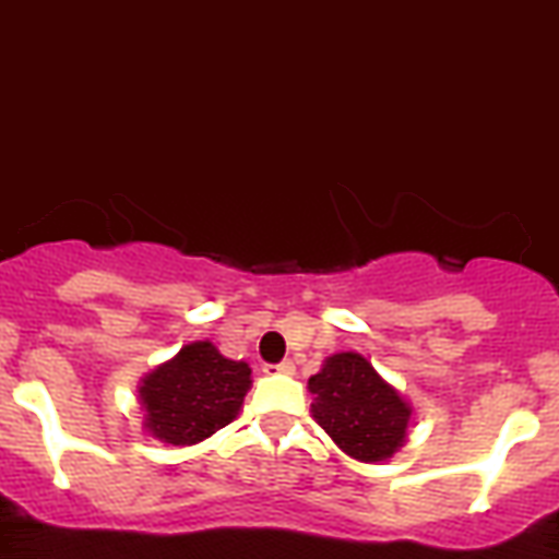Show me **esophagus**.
<instances>
[{"label":"esophagus","instance_id":"1","mask_svg":"<svg viewBox=\"0 0 559 559\" xmlns=\"http://www.w3.org/2000/svg\"><path fill=\"white\" fill-rule=\"evenodd\" d=\"M267 370H275V373L292 376V373H295V365H292V359H284V361H278V365H270Z\"/></svg>","mask_w":559,"mask_h":559}]
</instances>
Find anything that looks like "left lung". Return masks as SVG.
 Instances as JSON below:
<instances>
[{"instance_id":"8db88e82","label":"left lung","mask_w":559,"mask_h":559,"mask_svg":"<svg viewBox=\"0 0 559 559\" xmlns=\"http://www.w3.org/2000/svg\"><path fill=\"white\" fill-rule=\"evenodd\" d=\"M309 390L314 420L354 460H386L404 442L412 409L365 356L334 354Z\"/></svg>"}]
</instances>
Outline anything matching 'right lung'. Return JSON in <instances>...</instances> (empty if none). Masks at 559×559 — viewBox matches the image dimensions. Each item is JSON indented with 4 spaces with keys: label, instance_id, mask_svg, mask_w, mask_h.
<instances>
[{
    "label": "right lung",
    "instance_id": "obj_1",
    "mask_svg": "<svg viewBox=\"0 0 559 559\" xmlns=\"http://www.w3.org/2000/svg\"><path fill=\"white\" fill-rule=\"evenodd\" d=\"M250 390V367L192 342L144 379L147 429L169 445H192L228 426Z\"/></svg>",
    "mask_w": 559,
    "mask_h": 559
}]
</instances>
